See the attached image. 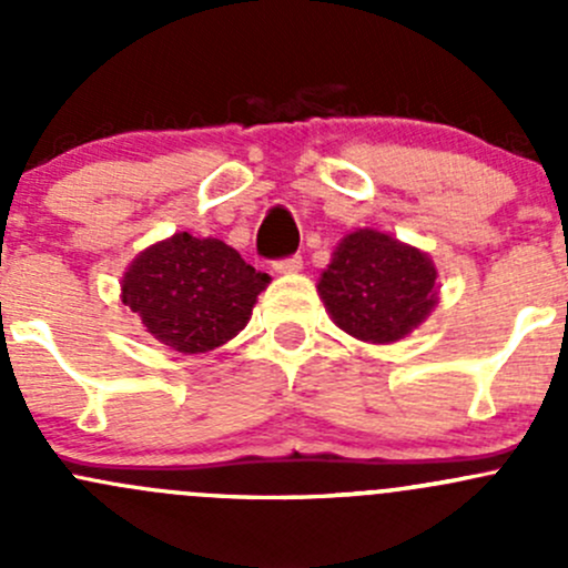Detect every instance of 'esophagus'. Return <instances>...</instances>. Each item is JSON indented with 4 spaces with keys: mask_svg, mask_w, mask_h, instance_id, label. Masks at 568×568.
<instances>
[{
    "mask_svg": "<svg viewBox=\"0 0 568 568\" xmlns=\"http://www.w3.org/2000/svg\"><path fill=\"white\" fill-rule=\"evenodd\" d=\"M302 266H305V261H302L300 255H291V257H285V261L274 263V272H277V274H300Z\"/></svg>",
    "mask_w": 568,
    "mask_h": 568,
    "instance_id": "esophagus-1",
    "label": "esophagus"
}]
</instances>
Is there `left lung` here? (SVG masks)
<instances>
[{
  "instance_id": "1",
  "label": "left lung",
  "mask_w": 568,
  "mask_h": 568,
  "mask_svg": "<svg viewBox=\"0 0 568 568\" xmlns=\"http://www.w3.org/2000/svg\"><path fill=\"white\" fill-rule=\"evenodd\" d=\"M432 255L390 233L357 227L332 252L318 277L326 313L363 343H398L423 324L439 302Z\"/></svg>"
}]
</instances>
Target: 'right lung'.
Instances as JSON below:
<instances>
[{
	"instance_id": "right-lung-1",
	"label": "right lung",
	"mask_w": 568,
	"mask_h": 568,
	"mask_svg": "<svg viewBox=\"0 0 568 568\" xmlns=\"http://www.w3.org/2000/svg\"><path fill=\"white\" fill-rule=\"evenodd\" d=\"M272 277L255 272L231 244L173 233L129 263L120 300L159 343L205 354L247 326L257 294Z\"/></svg>"
}]
</instances>
